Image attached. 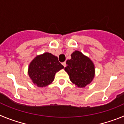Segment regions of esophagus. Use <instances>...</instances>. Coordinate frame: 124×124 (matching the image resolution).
Wrapping results in <instances>:
<instances>
[{"instance_id":"1","label":"esophagus","mask_w":124,"mask_h":124,"mask_svg":"<svg viewBox=\"0 0 124 124\" xmlns=\"http://www.w3.org/2000/svg\"><path fill=\"white\" fill-rule=\"evenodd\" d=\"M62 64L63 65V66L64 67H66V62H62Z\"/></svg>"}]
</instances>
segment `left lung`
<instances>
[{"mask_svg": "<svg viewBox=\"0 0 124 124\" xmlns=\"http://www.w3.org/2000/svg\"><path fill=\"white\" fill-rule=\"evenodd\" d=\"M67 60L65 70L69 75L70 81L80 88L90 84L94 77V66L90 58L81 52L75 51Z\"/></svg>", "mask_w": 124, "mask_h": 124, "instance_id": "8db88e82", "label": "left lung"}]
</instances>
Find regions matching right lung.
Returning <instances> with one entry per match:
<instances>
[{
  "label": "right lung",
  "instance_id": "right-lung-1",
  "mask_svg": "<svg viewBox=\"0 0 124 124\" xmlns=\"http://www.w3.org/2000/svg\"><path fill=\"white\" fill-rule=\"evenodd\" d=\"M63 69L58 58L46 52L36 57L30 63L28 75L33 83L38 87L46 86L54 80L56 72Z\"/></svg>",
  "mask_w": 124,
  "mask_h": 124
}]
</instances>
